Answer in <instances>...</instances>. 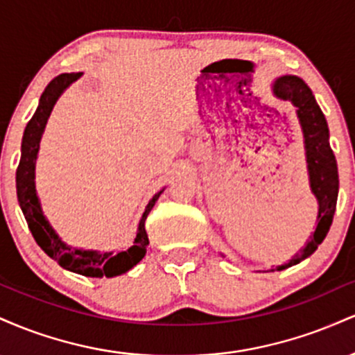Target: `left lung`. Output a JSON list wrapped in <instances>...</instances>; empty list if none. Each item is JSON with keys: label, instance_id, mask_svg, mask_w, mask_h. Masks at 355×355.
Here are the masks:
<instances>
[{"label": "left lung", "instance_id": "left-lung-1", "mask_svg": "<svg viewBox=\"0 0 355 355\" xmlns=\"http://www.w3.org/2000/svg\"><path fill=\"white\" fill-rule=\"evenodd\" d=\"M272 92L277 98L291 101L297 108V116H299L304 133L311 190L319 202L315 232L309 237L307 243L299 254H295L284 266L277 267V270H284V268L295 266V263L311 257L317 250V247L324 242L325 235L332 225L334 214H336L339 173H337L336 157H334L331 145H329L327 121H325L324 113H322L305 81L294 75L279 76L272 85ZM270 270L274 272L275 268H270Z\"/></svg>", "mask_w": 355, "mask_h": 355}]
</instances>
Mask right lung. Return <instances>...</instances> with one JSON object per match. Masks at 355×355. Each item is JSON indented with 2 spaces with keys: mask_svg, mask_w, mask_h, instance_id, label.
Returning a JSON list of instances; mask_svg holds the SVG:
<instances>
[{
  "mask_svg": "<svg viewBox=\"0 0 355 355\" xmlns=\"http://www.w3.org/2000/svg\"><path fill=\"white\" fill-rule=\"evenodd\" d=\"M83 73H63L53 78L48 87L44 88L40 105L36 108L33 118L28 121L26 128L23 133L21 141V158H19L18 170H16V195H18L19 207H21L24 218H26L28 227L42 250L48 257L60 263L67 270L75 272V274L85 277H116L128 272L130 268L135 267L146 254V245H148V235L145 230V220L148 217L150 210L153 209L155 202L162 195L160 190L148 202L146 209L141 215L140 223H138L137 237L133 245L128 250L118 252H101L96 250H80V248H71L58 237L53 227L50 225L46 217L43 215L40 198L36 195L35 187V165L36 157H38L40 140L46 126L48 118L56 100L60 98L61 93L64 92L73 81H76Z\"/></svg>",
  "mask_w": 355,
  "mask_h": 355,
  "instance_id": "1",
  "label": "right lung"
}]
</instances>
